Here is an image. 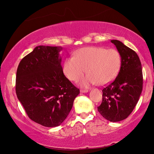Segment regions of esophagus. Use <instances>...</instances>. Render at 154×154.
Returning <instances> with one entry per match:
<instances>
[{"label":"esophagus","instance_id":"1","mask_svg":"<svg viewBox=\"0 0 154 154\" xmlns=\"http://www.w3.org/2000/svg\"><path fill=\"white\" fill-rule=\"evenodd\" d=\"M80 92H82V93H85V92H88V90H87V89H85V90H81Z\"/></svg>","mask_w":154,"mask_h":154}]
</instances>
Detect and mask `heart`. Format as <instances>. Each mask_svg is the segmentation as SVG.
<instances>
[{
    "label": "heart",
    "instance_id": "heart-1",
    "mask_svg": "<svg viewBox=\"0 0 154 154\" xmlns=\"http://www.w3.org/2000/svg\"><path fill=\"white\" fill-rule=\"evenodd\" d=\"M121 63L122 57L117 49L91 47L81 49L75 57L65 60L63 71L68 79L77 82L88 69L89 74L81 82L82 86L88 87L96 83L105 85L116 77Z\"/></svg>",
    "mask_w": 154,
    "mask_h": 154
}]
</instances>
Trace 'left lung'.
<instances>
[{"mask_svg":"<svg viewBox=\"0 0 154 154\" xmlns=\"http://www.w3.org/2000/svg\"><path fill=\"white\" fill-rule=\"evenodd\" d=\"M111 42L120 53L121 67L113 82L103 89V100L98 111L104 118L116 122L127 118L133 111L142 92L143 79L136 52L119 41Z\"/></svg>","mask_w":154,"mask_h":154,"instance_id":"8db88e82","label":"left lung"}]
</instances>
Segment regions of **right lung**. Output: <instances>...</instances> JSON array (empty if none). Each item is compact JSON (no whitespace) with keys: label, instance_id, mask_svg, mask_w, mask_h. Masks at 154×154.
<instances>
[{"label":"right lung","instance_id":"1","mask_svg":"<svg viewBox=\"0 0 154 154\" xmlns=\"http://www.w3.org/2000/svg\"><path fill=\"white\" fill-rule=\"evenodd\" d=\"M58 47L37 46L18 65L15 92L28 115L46 127L60 125L71 111L78 89L65 77Z\"/></svg>","mask_w":154,"mask_h":154}]
</instances>
